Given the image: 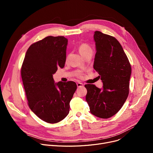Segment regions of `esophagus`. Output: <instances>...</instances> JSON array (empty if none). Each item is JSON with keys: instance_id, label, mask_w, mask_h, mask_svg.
<instances>
[{"instance_id": "1", "label": "esophagus", "mask_w": 153, "mask_h": 153, "mask_svg": "<svg viewBox=\"0 0 153 153\" xmlns=\"http://www.w3.org/2000/svg\"><path fill=\"white\" fill-rule=\"evenodd\" d=\"M77 86L78 87H83V86H84V85H83V84H82V83H81V82H77Z\"/></svg>"}]
</instances>
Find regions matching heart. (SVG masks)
Segmentation results:
<instances>
[{
  "label": "heart",
  "mask_w": 153,
  "mask_h": 153,
  "mask_svg": "<svg viewBox=\"0 0 153 153\" xmlns=\"http://www.w3.org/2000/svg\"><path fill=\"white\" fill-rule=\"evenodd\" d=\"M78 50H79V53H81V54L83 56V57H84L85 56H86L89 53H92V48L87 43H82L78 47ZM66 59H68V56L66 58ZM76 76L78 77H81V74L80 73H77V74H76Z\"/></svg>",
  "instance_id": "1"
}]
</instances>
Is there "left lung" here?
Instances as JSON below:
<instances>
[{"label": "left lung", "instance_id": "1", "mask_svg": "<svg viewBox=\"0 0 153 153\" xmlns=\"http://www.w3.org/2000/svg\"><path fill=\"white\" fill-rule=\"evenodd\" d=\"M94 38L97 50L94 69L103 85L100 89L94 84L85 85V99L91 114L108 118L121 109L129 94L131 64L115 37L96 31Z\"/></svg>", "mask_w": 153, "mask_h": 153}]
</instances>
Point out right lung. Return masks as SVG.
<instances>
[{
    "mask_svg": "<svg viewBox=\"0 0 153 153\" xmlns=\"http://www.w3.org/2000/svg\"><path fill=\"white\" fill-rule=\"evenodd\" d=\"M68 39L49 36L30 45L21 68L28 105L43 121L59 122L69 114L77 89L73 81L55 84L53 74L64 66Z\"/></svg>",
    "mask_w": 153,
    "mask_h": 153,
    "instance_id": "obj_1",
    "label": "right lung"
}]
</instances>
